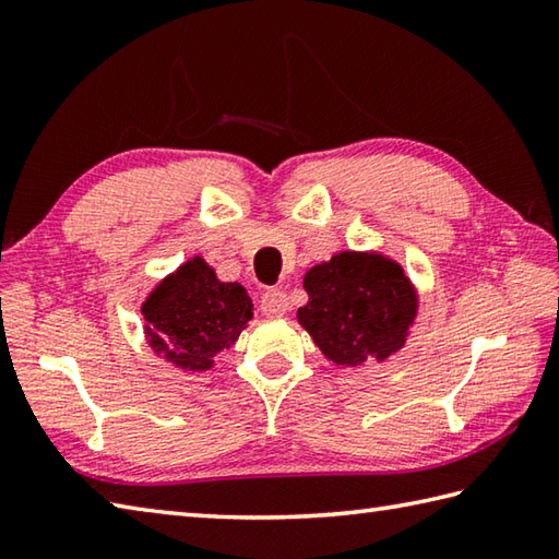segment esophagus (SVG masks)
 Instances as JSON below:
<instances>
[{
    "label": "esophagus",
    "instance_id": "34e87169",
    "mask_svg": "<svg viewBox=\"0 0 559 559\" xmlns=\"http://www.w3.org/2000/svg\"><path fill=\"white\" fill-rule=\"evenodd\" d=\"M259 307H261V312H264L266 317H283V314H286V310H288L286 293L276 290V288L264 290V293H261Z\"/></svg>",
    "mask_w": 559,
    "mask_h": 559
}]
</instances>
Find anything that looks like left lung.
I'll use <instances>...</instances> for the list:
<instances>
[{
	"mask_svg": "<svg viewBox=\"0 0 559 559\" xmlns=\"http://www.w3.org/2000/svg\"><path fill=\"white\" fill-rule=\"evenodd\" d=\"M305 290L310 302L298 310V322L336 365L389 358L415 317L408 278L377 254L341 252L307 271Z\"/></svg>",
	"mask_w": 559,
	"mask_h": 559,
	"instance_id": "8db88e82",
	"label": "left lung"
}]
</instances>
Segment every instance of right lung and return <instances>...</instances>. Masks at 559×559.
I'll return each instance as SVG.
<instances>
[{
	"instance_id": "1",
	"label": "right lung",
	"mask_w": 559,
	"mask_h": 559,
	"mask_svg": "<svg viewBox=\"0 0 559 559\" xmlns=\"http://www.w3.org/2000/svg\"><path fill=\"white\" fill-rule=\"evenodd\" d=\"M151 346L185 370H209L252 319V300L237 283H221L204 259H192L153 290L144 305Z\"/></svg>"
}]
</instances>
